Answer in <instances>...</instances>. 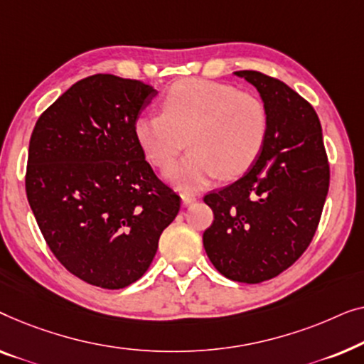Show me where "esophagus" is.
<instances>
[{"instance_id":"obj_1","label":"esophagus","mask_w":364,"mask_h":364,"mask_svg":"<svg viewBox=\"0 0 364 364\" xmlns=\"http://www.w3.org/2000/svg\"><path fill=\"white\" fill-rule=\"evenodd\" d=\"M194 201H196V198L189 196V194H183V196H181V204H183L184 208L189 206V204H193Z\"/></svg>"}]
</instances>
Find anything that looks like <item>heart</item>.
<instances>
[{"mask_svg":"<svg viewBox=\"0 0 364 364\" xmlns=\"http://www.w3.org/2000/svg\"><path fill=\"white\" fill-rule=\"evenodd\" d=\"M163 114H141L133 135L156 168L171 166L166 181L181 193H198L219 176L234 178L254 165L267 136V110L259 97L204 79H183L161 102Z\"/></svg>","mask_w":364,"mask_h":364,"instance_id":"heart-1","label":"heart"}]
</instances>
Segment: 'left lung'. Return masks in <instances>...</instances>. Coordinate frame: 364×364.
Here are the masks:
<instances>
[{
	"label": "left lung",
	"mask_w": 364,
	"mask_h": 364,
	"mask_svg": "<svg viewBox=\"0 0 364 364\" xmlns=\"http://www.w3.org/2000/svg\"><path fill=\"white\" fill-rule=\"evenodd\" d=\"M234 75L257 89L267 110V136L242 178L204 196L214 221L203 244L224 277L259 284L277 277L309 247L328 194L330 166L309 102L257 70Z\"/></svg>",
	"instance_id": "1"
}]
</instances>
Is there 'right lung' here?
<instances>
[{
  "label": "right lung",
  "instance_id": "obj_1",
  "mask_svg": "<svg viewBox=\"0 0 364 364\" xmlns=\"http://www.w3.org/2000/svg\"><path fill=\"white\" fill-rule=\"evenodd\" d=\"M158 94L112 74L82 79L36 122L26 194L49 249L90 285L124 289L150 267L180 196L158 180L133 135Z\"/></svg>",
  "mask_w": 364,
  "mask_h": 364
}]
</instances>
